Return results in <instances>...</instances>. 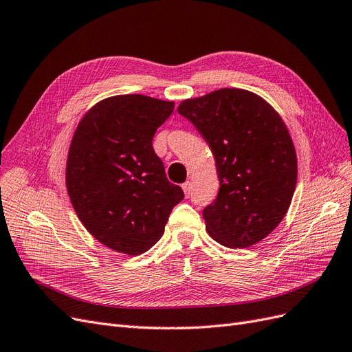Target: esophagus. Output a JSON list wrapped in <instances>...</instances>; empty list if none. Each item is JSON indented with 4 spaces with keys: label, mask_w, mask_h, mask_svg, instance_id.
Returning a JSON list of instances; mask_svg holds the SVG:
<instances>
[{
    "label": "esophagus",
    "mask_w": 352,
    "mask_h": 352,
    "mask_svg": "<svg viewBox=\"0 0 352 352\" xmlns=\"http://www.w3.org/2000/svg\"><path fill=\"white\" fill-rule=\"evenodd\" d=\"M182 189H184L185 197L188 198L190 195V192H192V184H190V182H185V184L182 185Z\"/></svg>",
    "instance_id": "1"
}]
</instances>
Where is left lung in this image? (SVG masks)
<instances>
[{
	"label": "left lung",
	"instance_id": "obj_1",
	"mask_svg": "<svg viewBox=\"0 0 352 352\" xmlns=\"http://www.w3.org/2000/svg\"><path fill=\"white\" fill-rule=\"evenodd\" d=\"M177 112L214 154L220 190L202 215L218 243L245 249L283 221L297 184V155L283 118L259 94L220 89L186 99Z\"/></svg>",
	"mask_w": 352,
	"mask_h": 352
}]
</instances>
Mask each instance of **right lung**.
Here are the masks:
<instances>
[{
    "mask_svg": "<svg viewBox=\"0 0 352 352\" xmlns=\"http://www.w3.org/2000/svg\"><path fill=\"white\" fill-rule=\"evenodd\" d=\"M175 102L142 94L106 98L84 113L68 148L65 184L87 232L115 252L153 248L184 190L170 184L153 137Z\"/></svg>",
    "mask_w": 352,
    "mask_h": 352,
    "instance_id": "right-lung-1",
    "label": "right lung"
}]
</instances>
